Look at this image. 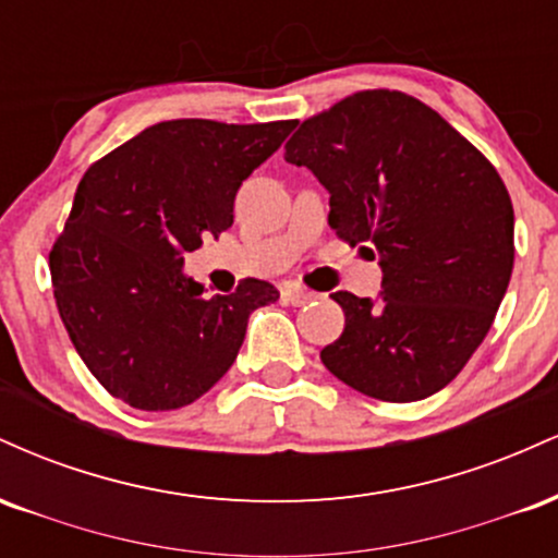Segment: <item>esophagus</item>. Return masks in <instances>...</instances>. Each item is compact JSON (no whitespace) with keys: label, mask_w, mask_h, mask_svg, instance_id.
<instances>
[{"label":"esophagus","mask_w":558,"mask_h":558,"mask_svg":"<svg viewBox=\"0 0 558 558\" xmlns=\"http://www.w3.org/2000/svg\"><path fill=\"white\" fill-rule=\"evenodd\" d=\"M280 293H283V301H288V304H293V306H301V304H306V301L315 299V293L306 291V288H301V286H286Z\"/></svg>","instance_id":"34e87169"}]
</instances>
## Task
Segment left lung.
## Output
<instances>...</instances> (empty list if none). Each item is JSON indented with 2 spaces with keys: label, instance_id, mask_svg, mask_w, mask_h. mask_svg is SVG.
Here are the masks:
<instances>
[{
  "label": "left lung",
  "instance_id": "8db88e82",
  "mask_svg": "<svg viewBox=\"0 0 558 558\" xmlns=\"http://www.w3.org/2000/svg\"><path fill=\"white\" fill-rule=\"evenodd\" d=\"M286 162L328 189V222L380 259L375 299L336 291L345 315L319 360L380 401H420L488 336L514 267V209L493 165L401 92H360L304 120Z\"/></svg>",
  "mask_w": 558,
  "mask_h": 558
}]
</instances>
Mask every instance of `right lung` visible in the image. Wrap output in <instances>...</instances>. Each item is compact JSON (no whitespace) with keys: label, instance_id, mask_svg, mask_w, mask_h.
I'll use <instances>...</instances> for the list:
<instances>
[{"label":"right lung","instance_id":"obj_1","mask_svg":"<svg viewBox=\"0 0 558 558\" xmlns=\"http://www.w3.org/2000/svg\"><path fill=\"white\" fill-rule=\"evenodd\" d=\"M293 125L165 120L81 178L49 270L70 341L114 399L144 412L196 401L235 362L248 315L280 299L254 278L207 299L183 254L233 226L241 183Z\"/></svg>","mask_w":558,"mask_h":558}]
</instances>
